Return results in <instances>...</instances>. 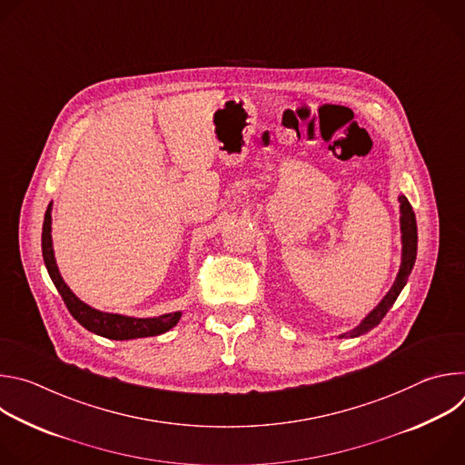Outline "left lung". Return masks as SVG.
<instances>
[{
  "instance_id": "obj_1",
  "label": "left lung",
  "mask_w": 465,
  "mask_h": 465,
  "mask_svg": "<svg viewBox=\"0 0 465 465\" xmlns=\"http://www.w3.org/2000/svg\"><path fill=\"white\" fill-rule=\"evenodd\" d=\"M400 201V226H401V264H400V272L395 276L393 285L390 287V291L384 294V298L361 320L359 325H355L348 333H342L341 339H355L361 337L368 331H371L382 318L384 314L390 311V307L393 305V302L397 300V296L401 294V291L405 289L409 276L414 269L416 262V253H418V224H416V215L412 212V206L409 203V198L405 194L397 196Z\"/></svg>"
}]
</instances>
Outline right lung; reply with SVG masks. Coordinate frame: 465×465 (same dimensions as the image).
<instances>
[{
	"instance_id": "right-lung-1",
	"label": "right lung",
	"mask_w": 465,
	"mask_h": 465,
	"mask_svg": "<svg viewBox=\"0 0 465 465\" xmlns=\"http://www.w3.org/2000/svg\"><path fill=\"white\" fill-rule=\"evenodd\" d=\"M51 212L53 203H49L45 215H44V226H42V255L45 269L49 272L51 282L54 283L56 291L60 292L65 307L72 312V316L92 333L110 339V341H132V339H143V337H156L162 333H167L173 329L178 320L182 318V311L165 312L160 316H149V318H138V316H126L117 312H104L99 311L88 303H84L77 294L65 285L64 278L58 272L54 250H53V237H51Z\"/></svg>"
}]
</instances>
